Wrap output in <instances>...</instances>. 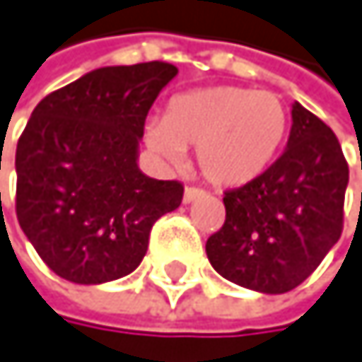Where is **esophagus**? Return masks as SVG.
<instances>
[{"label":"esophagus","mask_w":362,"mask_h":362,"mask_svg":"<svg viewBox=\"0 0 362 362\" xmlns=\"http://www.w3.org/2000/svg\"><path fill=\"white\" fill-rule=\"evenodd\" d=\"M202 195H206L204 189H199V187H187V189H185V204H191L193 199H197V197H202Z\"/></svg>","instance_id":"obj_1"}]
</instances>
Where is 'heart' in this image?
Instances as JSON below:
<instances>
[{"instance_id": "b5f03b06", "label": "heart", "mask_w": 362, "mask_h": 362, "mask_svg": "<svg viewBox=\"0 0 362 362\" xmlns=\"http://www.w3.org/2000/svg\"><path fill=\"white\" fill-rule=\"evenodd\" d=\"M290 113L272 92L218 86L171 98L163 119L146 126L148 148L182 163L197 148V165L214 187H243L262 175L288 137Z\"/></svg>"}]
</instances>
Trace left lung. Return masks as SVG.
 I'll return each mask as SVG.
<instances>
[{
	"instance_id": "8db88e82",
	"label": "left lung",
	"mask_w": 362,
	"mask_h": 362,
	"mask_svg": "<svg viewBox=\"0 0 362 362\" xmlns=\"http://www.w3.org/2000/svg\"><path fill=\"white\" fill-rule=\"evenodd\" d=\"M292 119L288 150L225 191V223L206 243L221 276L264 294L298 288L344 231L350 169L339 139L298 103Z\"/></svg>"
}]
</instances>
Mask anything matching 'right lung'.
Wrapping results in <instances>:
<instances>
[{
	"label": "right lung",
	"mask_w": 362,
	"mask_h": 362,
	"mask_svg": "<svg viewBox=\"0 0 362 362\" xmlns=\"http://www.w3.org/2000/svg\"><path fill=\"white\" fill-rule=\"evenodd\" d=\"M167 62L107 66L45 96L16 144V218L42 262L83 286L131 274L185 185L137 167Z\"/></svg>",
	"instance_id": "right-lung-1"
}]
</instances>
